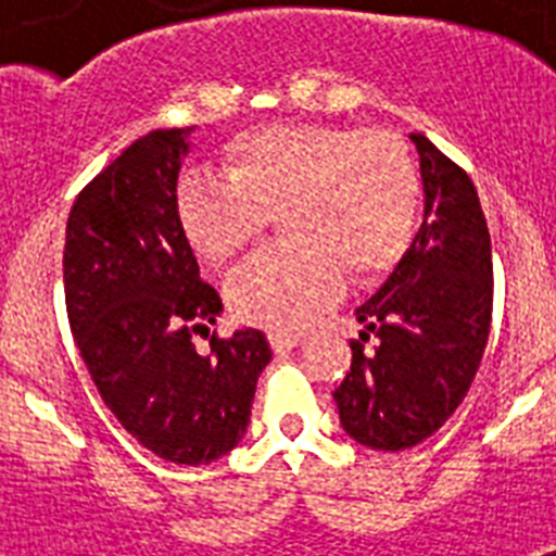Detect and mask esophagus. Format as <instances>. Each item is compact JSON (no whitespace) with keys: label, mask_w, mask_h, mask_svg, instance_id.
Returning <instances> with one entry per match:
<instances>
[{"label":"esophagus","mask_w":556,"mask_h":556,"mask_svg":"<svg viewBox=\"0 0 556 556\" xmlns=\"http://www.w3.org/2000/svg\"><path fill=\"white\" fill-rule=\"evenodd\" d=\"M303 343V334L300 331H270V346L277 349H294Z\"/></svg>","instance_id":"obj_1"}]
</instances>
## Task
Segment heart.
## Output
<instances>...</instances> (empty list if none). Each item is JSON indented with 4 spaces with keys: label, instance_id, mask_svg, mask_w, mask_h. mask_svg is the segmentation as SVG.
Listing matches in <instances>:
<instances>
[{
    "label": "heart",
    "instance_id": "b5f03b06",
    "mask_svg": "<svg viewBox=\"0 0 556 556\" xmlns=\"http://www.w3.org/2000/svg\"><path fill=\"white\" fill-rule=\"evenodd\" d=\"M225 161L227 176L195 169L178 185V227L192 251L222 265L277 213L288 242L227 277L239 320L300 329L338 296L340 270L380 277L418 233L421 176L395 135L274 124L230 143Z\"/></svg>",
    "mask_w": 556,
    "mask_h": 556
}]
</instances>
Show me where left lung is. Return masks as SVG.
<instances>
[{"label": "left lung", "instance_id": "1", "mask_svg": "<svg viewBox=\"0 0 556 556\" xmlns=\"http://www.w3.org/2000/svg\"><path fill=\"white\" fill-rule=\"evenodd\" d=\"M409 141L421 167V230L355 308L364 331L334 389L340 427L380 453L421 444L456 413L482 364L493 308L491 233L473 181L424 135Z\"/></svg>", "mask_w": 556, "mask_h": 556}]
</instances>
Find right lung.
<instances>
[{
	"label": "right lung",
	"mask_w": 556,
	"mask_h": 556,
	"mask_svg": "<svg viewBox=\"0 0 556 556\" xmlns=\"http://www.w3.org/2000/svg\"><path fill=\"white\" fill-rule=\"evenodd\" d=\"M192 132L155 129L126 147L74 201L63 253L68 323L103 404L173 465H210L242 441L270 364L256 329L213 338L207 355L192 346L222 314L176 216Z\"/></svg>",
	"instance_id": "add662e5"
}]
</instances>
